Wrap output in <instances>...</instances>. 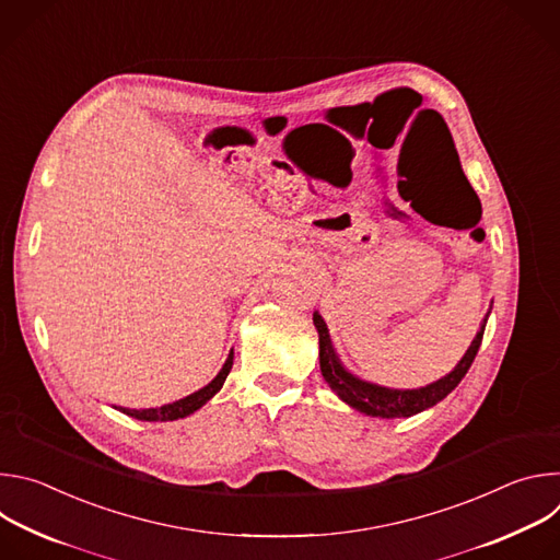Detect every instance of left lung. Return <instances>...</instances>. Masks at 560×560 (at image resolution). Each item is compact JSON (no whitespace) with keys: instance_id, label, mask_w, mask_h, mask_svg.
Listing matches in <instances>:
<instances>
[{"instance_id":"8db88e82","label":"left lung","mask_w":560,"mask_h":560,"mask_svg":"<svg viewBox=\"0 0 560 560\" xmlns=\"http://www.w3.org/2000/svg\"><path fill=\"white\" fill-rule=\"evenodd\" d=\"M312 322L318 332V363H322V374H324L326 383L332 387V392L341 398V401H346L350 408H354L368 417L401 419V417H412V415H419V412L436 406L460 383V378L467 374L478 348H481L488 314L483 318L481 330L476 332L471 346L467 348L465 357L456 363V368L450 374H445L443 378H439L425 387H417V389H392V387H383V385H376V383L354 376L339 361L324 316L314 312Z\"/></svg>"}]
</instances>
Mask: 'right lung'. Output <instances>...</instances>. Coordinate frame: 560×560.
Here are the masks:
<instances>
[{
    "mask_svg": "<svg viewBox=\"0 0 560 560\" xmlns=\"http://www.w3.org/2000/svg\"><path fill=\"white\" fill-rule=\"evenodd\" d=\"M232 357H234V352L230 350L223 368L219 370V374L206 387L197 389L195 394H190L186 398H179V401H175V404H168V406H162V408H148V410H128V408H117V410L132 417V419H139V421H177V419H184V417L197 412L201 406H206L210 398L221 389L225 376L232 370Z\"/></svg>",
    "mask_w": 560,
    "mask_h": 560,
    "instance_id": "1",
    "label": "right lung"
}]
</instances>
